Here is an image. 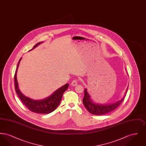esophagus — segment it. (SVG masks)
I'll list each match as a JSON object with an SVG mask.
<instances>
[{"instance_id":"1","label":"esophagus","mask_w":146,"mask_h":146,"mask_svg":"<svg viewBox=\"0 0 146 146\" xmlns=\"http://www.w3.org/2000/svg\"><path fill=\"white\" fill-rule=\"evenodd\" d=\"M77 84H78V80H77L76 79H74V80H73L72 82L70 85H71V86H76Z\"/></svg>"}]
</instances>
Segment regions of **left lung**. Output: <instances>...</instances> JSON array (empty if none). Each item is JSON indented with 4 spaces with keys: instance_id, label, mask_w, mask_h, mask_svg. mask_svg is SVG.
Here are the masks:
<instances>
[{
    "instance_id": "obj_1",
    "label": "left lung",
    "mask_w": 146,
    "mask_h": 146,
    "mask_svg": "<svg viewBox=\"0 0 146 146\" xmlns=\"http://www.w3.org/2000/svg\"><path fill=\"white\" fill-rule=\"evenodd\" d=\"M127 91V89L126 90L124 96L120 100H119L116 102L111 104H101L94 103L92 101L90 96L88 92L86 89H85L84 90V97L83 100V102L86 109L89 113H90L91 114L96 115H104L113 111L121 104V103L123 102L125 98Z\"/></svg>"
}]
</instances>
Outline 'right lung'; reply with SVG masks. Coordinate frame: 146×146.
<instances>
[{
	"instance_id": "1",
	"label": "right lung",
	"mask_w": 146,
	"mask_h": 146,
	"mask_svg": "<svg viewBox=\"0 0 146 146\" xmlns=\"http://www.w3.org/2000/svg\"><path fill=\"white\" fill-rule=\"evenodd\" d=\"M41 43H42V42H39L37 43L33 46V49L30 50L35 49V48H36ZM21 58H21L19 60L18 65L17 66V68L15 72V74L14 76L15 91L18 96L21 100L22 103L27 107V108L29 111L32 112L36 113H41V114H48L54 111V110H55L57 107H58V106L60 104L62 97L63 94L67 90L69 84L68 83L65 84L64 85H63V86L58 89L57 90H56L50 96L41 100H35L29 97L25 96L21 93V91L19 89L18 82L17 80V76H16L17 71L20 62Z\"/></svg>"
}]
</instances>
